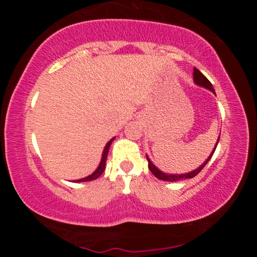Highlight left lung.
<instances>
[{"instance_id": "8db88e82", "label": "left lung", "mask_w": 257, "mask_h": 257, "mask_svg": "<svg viewBox=\"0 0 257 257\" xmlns=\"http://www.w3.org/2000/svg\"><path fill=\"white\" fill-rule=\"evenodd\" d=\"M194 80H195V82H196L197 85L203 86V87H206V88L212 90V92L215 94L214 88H213L211 81L208 80L207 78H206L205 76H204L203 73H202L201 71H199L198 69H196V68H194ZM219 139H220V137H219ZM217 143H219V141H217ZM217 143H216V145H217ZM215 149H216V147H214V150H213L211 155L208 156L207 160L201 165V167H199L198 169H196V170L191 171V172H189V173H186V175H167V173L161 172V171L159 170V169L156 168L155 165L151 162V161L149 160V158H147V161H149V169L151 170V172L153 173V175H154L156 178H158V179L164 180V181H178V180H180V179H189V178H194L195 176L198 175V173L202 171V169H203L204 167H205L208 161L211 160L212 155H213V153H214Z\"/></svg>"}]
</instances>
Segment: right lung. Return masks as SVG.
Instances as JSON below:
<instances>
[{
	"mask_svg": "<svg viewBox=\"0 0 257 257\" xmlns=\"http://www.w3.org/2000/svg\"><path fill=\"white\" fill-rule=\"evenodd\" d=\"M113 139H114V138H112L111 141L108 142L107 144H106L105 149H104V152H103V156H102V161H101V163H99V165H98L97 170L95 171L94 173H92V175H90V176H88V177H86V178H82V179H79V180H76V182H82V181H90V180H95V179H97V178L102 175L103 171H104V169H105V161H106V158H107L108 149H110V145L112 144Z\"/></svg>",
	"mask_w": 257,
	"mask_h": 257,
	"instance_id": "1",
	"label": "right lung"
}]
</instances>
